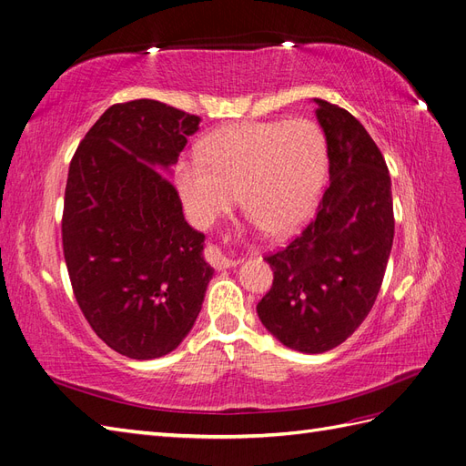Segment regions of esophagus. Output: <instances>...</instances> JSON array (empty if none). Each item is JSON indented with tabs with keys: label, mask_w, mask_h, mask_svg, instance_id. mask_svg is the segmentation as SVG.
Returning <instances> with one entry per match:
<instances>
[{
	"label": "esophagus",
	"mask_w": 466,
	"mask_h": 466,
	"mask_svg": "<svg viewBox=\"0 0 466 466\" xmlns=\"http://www.w3.org/2000/svg\"><path fill=\"white\" fill-rule=\"evenodd\" d=\"M206 258H208V262L214 266V268H218V270H223V268H229V266H235L238 260H233V258H229L228 255H225V252L219 248V247H216V245H208L206 247Z\"/></svg>",
	"instance_id": "34e87169"
}]
</instances>
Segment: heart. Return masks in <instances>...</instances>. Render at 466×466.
Returning <instances> with one entry per match:
<instances>
[{
    "mask_svg": "<svg viewBox=\"0 0 466 466\" xmlns=\"http://www.w3.org/2000/svg\"><path fill=\"white\" fill-rule=\"evenodd\" d=\"M327 163V137L313 120L243 122L208 136L200 157L180 159L175 187L200 228L228 214L241 194L252 219L288 235L311 216Z\"/></svg>",
    "mask_w": 466,
    "mask_h": 466,
    "instance_id": "obj_1",
    "label": "heart"
}]
</instances>
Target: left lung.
I'll list each match as a JSON object with an SVG mask.
<instances>
[{
    "instance_id": "1",
    "label": "left lung",
    "mask_w": 466,
    "mask_h": 466,
    "mask_svg": "<svg viewBox=\"0 0 466 466\" xmlns=\"http://www.w3.org/2000/svg\"><path fill=\"white\" fill-rule=\"evenodd\" d=\"M315 105L330 182L301 235L264 257L274 281L257 305L264 327L305 354L342 344L370 315L394 237L383 153L348 110L322 98Z\"/></svg>"
}]
</instances>
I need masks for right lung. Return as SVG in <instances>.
<instances>
[{
	"label": "right lung",
	"mask_w": 466,
	"mask_h": 466,
	"mask_svg": "<svg viewBox=\"0 0 466 466\" xmlns=\"http://www.w3.org/2000/svg\"><path fill=\"white\" fill-rule=\"evenodd\" d=\"M198 124L200 116L151 98L112 105L69 163L62 216L69 281L95 334L126 358L173 351L214 274L202 257L204 233L187 223L161 173Z\"/></svg>",
	"instance_id": "add662e5"
}]
</instances>
